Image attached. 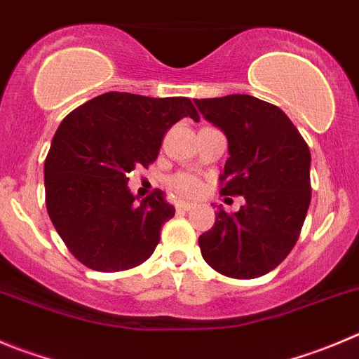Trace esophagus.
Returning a JSON list of instances; mask_svg holds the SVG:
<instances>
[{
    "label": "esophagus",
    "instance_id": "1",
    "mask_svg": "<svg viewBox=\"0 0 359 359\" xmlns=\"http://www.w3.org/2000/svg\"><path fill=\"white\" fill-rule=\"evenodd\" d=\"M176 208H177V210L189 211V210H192L194 204H192V203H187V201H177V203H176Z\"/></svg>",
    "mask_w": 359,
    "mask_h": 359
}]
</instances>
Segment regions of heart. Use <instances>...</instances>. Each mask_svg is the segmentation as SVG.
<instances>
[{"label": "heart", "instance_id": "b5f03b06", "mask_svg": "<svg viewBox=\"0 0 359 359\" xmlns=\"http://www.w3.org/2000/svg\"><path fill=\"white\" fill-rule=\"evenodd\" d=\"M170 189L185 197H194L201 192V182L192 174H177L170 180Z\"/></svg>", "mask_w": 359, "mask_h": 359}]
</instances>
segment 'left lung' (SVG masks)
Wrapping results in <instances>:
<instances>
[{"label":"left lung","mask_w":359,"mask_h":359,"mask_svg":"<svg viewBox=\"0 0 359 359\" xmlns=\"http://www.w3.org/2000/svg\"><path fill=\"white\" fill-rule=\"evenodd\" d=\"M229 142L222 196H243L236 213L217 211L199 236L204 261L231 278L275 269L292 250L310 204V149L282 109L250 95L194 100Z\"/></svg>","instance_id":"1"}]
</instances>
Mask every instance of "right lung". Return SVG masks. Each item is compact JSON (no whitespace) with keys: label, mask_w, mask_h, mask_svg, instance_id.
I'll return each instance as SVG.
<instances>
[{"label":"right lung","mask_w":359,"mask_h":359,"mask_svg":"<svg viewBox=\"0 0 359 359\" xmlns=\"http://www.w3.org/2000/svg\"><path fill=\"white\" fill-rule=\"evenodd\" d=\"M183 118L199 121L187 97L111 91L61 121L43 165L46 204L77 261L112 273L151 257L176 210L158 189L137 203L126 183L135 167L155 162L165 132Z\"/></svg>","instance_id":"1"}]
</instances>
